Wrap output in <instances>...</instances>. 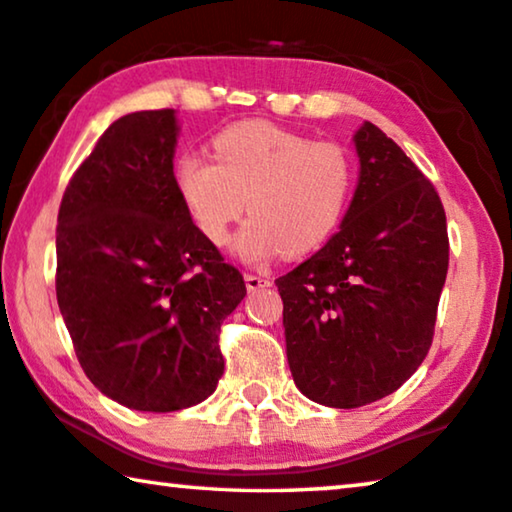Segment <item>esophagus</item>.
<instances>
[{
	"label": "esophagus",
	"mask_w": 512,
	"mask_h": 512,
	"mask_svg": "<svg viewBox=\"0 0 512 512\" xmlns=\"http://www.w3.org/2000/svg\"><path fill=\"white\" fill-rule=\"evenodd\" d=\"M245 283H247V290H249V293H256V290L272 286V281H270V279H267V277H261V274H251V272H247V274H245Z\"/></svg>",
	"instance_id": "obj_1"
}]
</instances>
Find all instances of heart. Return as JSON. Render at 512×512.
<instances>
[{
    "instance_id": "1",
    "label": "heart",
    "mask_w": 512,
    "mask_h": 512,
    "mask_svg": "<svg viewBox=\"0 0 512 512\" xmlns=\"http://www.w3.org/2000/svg\"><path fill=\"white\" fill-rule=\"evenodd\" d=\"M215 160L180 157L178 192L212 245L224 247L245 208L251 217L238 254L265 263L311 254L332 238L352 194L355 167L334 141H313L281 125L245 121L212 141Z\"/></svg>"
}]
</instances>
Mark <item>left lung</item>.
<instances>
[{
  "mask_svg": "<svg viewBox=\"0 0 512 512\" xmlns=\"http://www.w3.org/2000/svg\"><path fill=\"white\" fill-rule=\"evenodd\" d=\"M355 146L359 185L341 231L274 281L297 389L338 410L410 380L432 345L448 270L435 185L373 123L361 125Z\"/></svg>",
  "mask_w": 512,
  "mask_h": 512,
  "instance_id": "left-lung-1",
  "label": "left lung"
}]
</instances>
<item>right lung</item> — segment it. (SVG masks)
<instances>
[{
    "label": "right lung",
    "mask_w": 512,
    "mask_h": 512,
    "mask_svg": "<svg viewBox=\"0 0 512 512\" xmlns=\"http://www.w3.org/2000/svg\"><path fill=\"white\" fill-rule=\"evenodd\" d=\"M174 109L121 116L64 192L57 302L89 380L139 412L206 400L224 373L219 332L247 295L178 192Z\"/></svg>",
    "instance_id": "obj_1"
}]
</instances>
